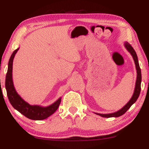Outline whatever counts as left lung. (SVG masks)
I'll return each instance as SVG.
<instances>
[{"mask_svg": "<svg viewBox=\"0 0 149 149\" xmlns=\"http://www.w3.org/2000/svg\"><path fill=\"white\" fill-rule=\"evenodd\" d=\"M125 47L127 49V50L130 53V54L132 56L133 59L134 61L135 66H136V83H135V88L134 90V93H133L132 97H131V99L130 100L129 102H127L125 105L121 109H120L119 111H116L115 113H108V114H102V113H95L97 115H99L102 117L104 118H111V117H119V116L123 115L131 107V106L133 104H134L136 102V101L137 100L138 97L139 96L140 92H141V69H140L139 64V61H138L137 55H136V53L134 51V49H133V47L130 45V44L128 43L127 42H125L124 43Z\"/></svg>", "mask_w": 149, "mask_h": 149, "instance_id": "obj_1", "label": "left lung"}]
</instances>
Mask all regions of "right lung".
<instances>
[{"label": "right lung", "mask_w": 149, "mask_h": 149, "mask_svg": "<svg viewBox=\"0 0 149 149\" xmlns=\"http://www.w3.org/2000/svg\"><path fill=\"white\" fill-rule=\"evenodd\" d=\"M19 49V47L15 49L13 52L8 62V72L6 77V89L8 100L15 109L28 118L34 120H44L48 118L57 111L61 103V99L60 97L55 102L48 107H42L39 105H31L19 96L15 90L13 80V59Z\"/></svg>", "instance_id": "right-lung-1"}]
</instances>
